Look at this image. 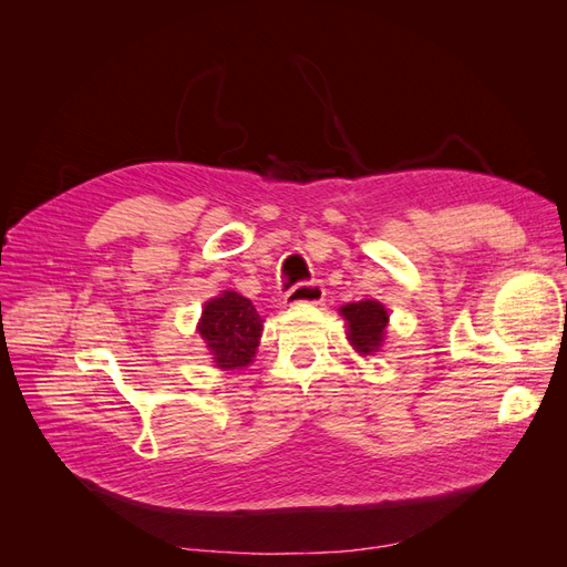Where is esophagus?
I'll return each instance as SVG.
<instances>
[{"instance_id":"obj_1","label":"esophagus","mask_w":567,"mask_h":567,"mask_svg":"<svg viewBox=\"0 0 567 567\" xmlns=\"http://www.w3.org/2000/svg\"><path fill=\"white\" fill-rule=\"evenodd\" d=\"M326 296V288L321 281L312 279V281H300L286 293V300L290 305H298V302H310V305H319L323 302Z\"/></svg>"}]
</instances>
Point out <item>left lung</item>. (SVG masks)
Wrapping results in <instances>:
<instances>
[{"mask_svg": "<svg viewBox=\"0 0 567 567\" xmlns=\"http://www.w3.org/2000/svg\"><path fill=\"white\" fill-rule=\"evenodd\" d=\"M340 315L348 321V338L357 348V352L371 354L381 348L385 326H388V312L381 302L375 300L350 302L342 307Z\"/></svg>", "mask_w": 567, "mask_h": 567, "instance_id": "left-lung-1", "label": "left lung"}]
</instances>
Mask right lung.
Segmentation results:
<instances>
[{
	"instance_id": "1",
	"label": "right lung",
	"mask_w": 567,
	"mask_h": 567,
	"mask_svg": "<svg viewBox=\"0 0 567 567\" xmlns=\"http://www.w3.org/2000/svg\"><path fill=\"white\" fill-rule=\"evenodd\" d=\"M198 331L219 369H241L252 362L262 333V317L248 298L225 290L205 305Z\"/></svg>"
}]
</instances>
